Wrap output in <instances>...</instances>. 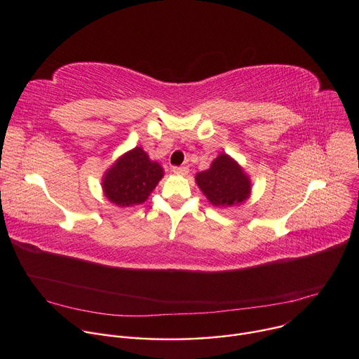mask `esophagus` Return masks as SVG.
<instances>
[{"mask_svg":"<svg viewBox=\"0 0 359 359\" xmlns=\"http://www.w3.org/2000/svg\"><path fill=\"white\" fill-rule=\"evenodd\" d=\"M174 174H178V175H187L188 174V166H174L172 168Z\"/></svg>","mask_w":359,"mask_h":359,"instance_id":"esophagus-1","label":"esophagus"}]
</instances>
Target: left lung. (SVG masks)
<instances>
[{
    "label": "left lung",
    "instance_id": "1",
    "mask_svg": "<svg viewBox=\"0 0 359 359\" xmlns=\"http://www.w3.org/2000/svg\"><path fill=\"white\" fill-rule=\"evenodd\" d=\"M196 181L208 201L217 207L243 203L250 193V181L242 168L230 156L222 154L210 170L198 172Z\"/></svg>",
    "mask_w": 359,
    "mask_h": 359
}]
</instances>
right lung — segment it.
I'll return each instance as SVG.
<instances>
[{
    "label": "right lung",
    "instance_id": "obj_1",
    "mask_svg": "<svg viewBox=\"0 0 359 359\" xmlns=\"http://www.w3.org/2000/svg\"><path fill=\"white\" fill-rule=\"evenodd\" d=\"M162 175V166L151 161L140 147H135L107 171L102 188L111 203L130 207L146 201Z\"/></svg>",
    "mask_w": 359,
    "mask_h": 359
}]
</instances>
